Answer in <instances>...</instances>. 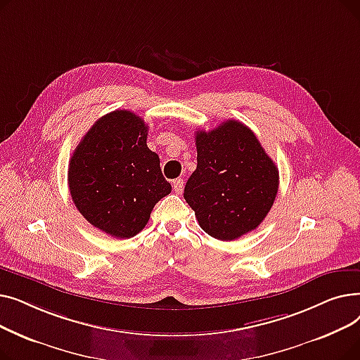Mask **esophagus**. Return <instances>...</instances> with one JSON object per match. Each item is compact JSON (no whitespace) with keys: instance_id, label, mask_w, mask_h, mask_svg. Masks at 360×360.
I'll use <instances>...</instances> for the list:
<instances>
[{"instance_id":"obj_1","label":"esophagus","mask_w":360,"mask_h":360,"mask_svg":"<svg viewBox=\"0 0 360 360\" xmlns=\"http://www.w3.org/2000/svg\"><path fill=\"white\" fill-rule=\"evenodd\" d=\"M172 186H174V191L176 194H181L182 190H184V179L182 178H176L174 182H172Z\"/></svg>"}]
</instances>
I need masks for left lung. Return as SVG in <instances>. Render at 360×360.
Instances as JSON below:
<instances>
[{
    "instance_id": "8db88e82",
    "label": "left lung",
    "mask_w": 360,
    "mask_h": 360,
    "mask_svg": "<svg viewBox=\"0 0 360 360\" xmlns=\"http://www.w3.org/2000/svg\"><path fill=\"white\" fill-rule=\"evenodd\" d=\"M197 169L184 198L201 229L219 240H233L257 229L278 191V169L254 132L228 120L195 132Z\"/></svg>"
}]
</instances>
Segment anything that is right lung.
I'll list each match as a JSON object with an SVG mask.
<instances>
[{"label":"right lung","instance_id":"right-lung-1","mask_svg":"<svg viewBox=\"0 0 360 360\" xmlns=\"http://www.w3.org/2000/svg\"><path fill=\"white\" fill-rule=\"evenodd\" d=\"M147 131L136 113L113 110L93 124L71 156V198L83 217L109 236H136L156 202L172 191L159 156L147 147Z\"/></svg>","mask_w":360,"mask_h":360}]
</instances>
